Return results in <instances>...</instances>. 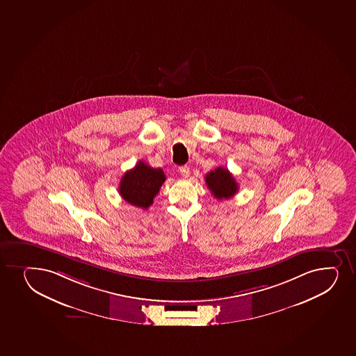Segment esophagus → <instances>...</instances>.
<instances>
[{
    "instance_id": "esophagus-1",
    "label": "esophagus",
    "mask_w": 356,
    "mask_h": 356,
    "mask_svg": "<svg viewBox=\"0 0 356 356\" xmlns=\"http://www.w3.org/2000/svg\"><path fill=\"white\" fill-rule=\"evenodd\" d=\"M180 172L182 177L187 179V177H189V175H191V168L187 167V165H184V167H181Z\"/></svg>"
}]
</instances>
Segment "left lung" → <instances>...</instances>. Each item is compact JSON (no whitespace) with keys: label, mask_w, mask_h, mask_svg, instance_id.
Wrapping results in <instances>:
<instances>
[{"label":"left lung","mask_w":356,"mask_h":356,"mask_svg":"<svg viewBox=\"0 0 356 356\" xmlns=\"http://www.w3.org/2000/svg\"><path fill=\"white\" fill-rule=\"evenodd\" d=\"M204 180L214 197L219 200L232 197L233 195H236V193L239 189L232 174L228 172L227 168H222V167H218L212 172H208Z\"/></svg>","instance_id":"left-lung-1"}]
</instances>
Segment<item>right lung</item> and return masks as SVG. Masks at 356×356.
<instances>
[{
    "label": "right lung",
    "mask_w": 356,
    "mask_h": 356,
    "mask_svg": "<svg viewBox=\"0 0 356 356\" xmlns=\"http://www.w3.org/2000/svg\"><path fill=\"white\" fill-rule=\"evenodd\" d=\"M164 181L165 175L162 169L152 168L140 161L131 170L124 174L118 191L129 204L147 209L154 202Z\"/></svg>",
    "instance_id": "add662e5"
}]
</instances>
